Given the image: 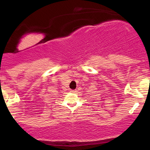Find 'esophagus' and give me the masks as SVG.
I'll return each mask as SVG.
<instances>
[{
    "label": "esophagus",
    "mask_w": 150,
    "mask_h": 150,
    "mask_svg": "<svg viewBox=\"0 0 150 150\" xmlns=\"http://www.w3.org/2000/svg\"><path fill=\"white\" fill-rule=\"evenodd\" d=\"M70 91L71 92V93H76V90H73V89H71Z\"/></svg>",
    "instance_id": "34e87169"
}]
</instances>
